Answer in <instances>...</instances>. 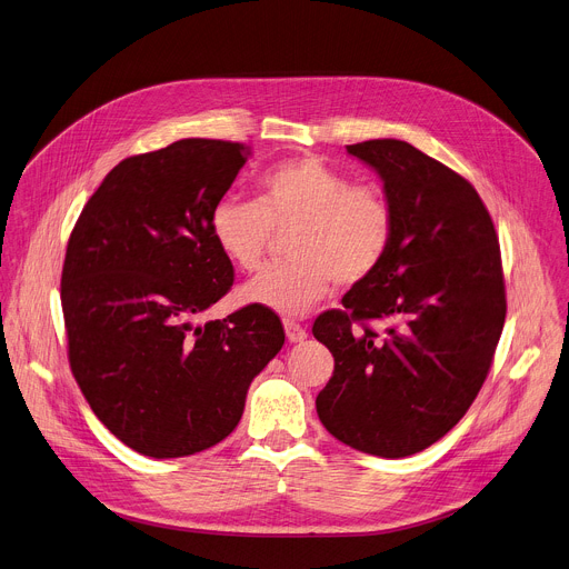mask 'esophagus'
<instances>
[{
    "label": "esophagus",
    "mask_w": 569,
    "mask_h": 569,
    "mask_svg": "<svg viewBox=\"0 0 569 569\" xmlns=\"http://www.w3.org/2000/svg\"><path fill=\"white\" fill-rule=\"evenodd\" d=\"M283 329H286V338H288V342H301V340H306V329L301 327V325H297V322H292V320H286L283 322Z\"/></svg>",
    "instance_id": "34e87169"
}]
</instances>
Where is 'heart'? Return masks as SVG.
Instances as JSON below:
<instances>
[{
	"instance_id": "obj_1",
	"label": "heart",
	"mask_w": 569,
	"mask_h": 569,
	"mask_svg": "<svg viewBox=\"0 0 569 569\" xmlns=\"http://www.w3.org/2000/svg\"><path fill=\"white\" fill-rule=\"evenodd\" d=\"M290 230V261L244 283L240 299L303 316L333 283L356 286L375 274L392 240V209L379 186L349 183L320 159L301 157L263 172L256 201L224 197L211 216L216 244L244 272L263 263L274 231Z\"/></svg>"
}]
</instances>
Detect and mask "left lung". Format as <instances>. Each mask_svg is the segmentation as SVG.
Returning a JSON list of instances; mask_svg holds the SVG:
<instances>
[{
    "mask_svg": "<svg viewBox=\"0 0 569 569\" xmlns=\"http://www.w3.org/2000/svg\"><path fill=\"white\" fill-rule=\"evenodd\" d=\"M347 151L381 177L392 240L342 311L313 325L336 360L316 406L340 442L403 458L451 431L490 372L506 320L499 240L475 186L420 149L381 138Z\"/></svg>",
    "mask_w": 569,
    "mask_h": 569,
    "instance_id": "obj_1",
    "label": "left lung"
}]
</instances>
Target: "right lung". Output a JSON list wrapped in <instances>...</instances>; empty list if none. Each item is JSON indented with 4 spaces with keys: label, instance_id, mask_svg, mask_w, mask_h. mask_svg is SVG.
I'll list each match as a JSON object with an SVG mask.
<instances>
[{
    "label": "right lung",
    "instance_id": "add662e5",
    "mask_svg": "<svg viewBox=\"0 0 569 569\" xmlns=\"http://www.w3.org/2000/svg\"><path fill=\"white\" fill-rule=\"evenodd\" d=\"M249 153L183 138L124 159L72 229L61 277L70 368L101 425L142 456L224 440L283 347L281 320L263 306L194 325L233 283L211 216Z\"/></svg>",
    "mask_w": 569,
    "mask_h": 569
}]
</instances>
